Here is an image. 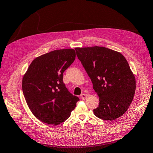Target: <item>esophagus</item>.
Returning a JSON list of instances; mask_svg holds the SVG:
<instances>
[{
  "instance_id": "esophagus-1",
  "label": "esophagus",
  "mask_w": 153,
  "mask_h": 153,
  "mask_svg": "<svg viewBox=\"0 0 153 153\" xmlns=\"http://www.w3.org/2000/svg\"><path fill=\"white\" fill-rule=\"evenodd\" d=\"M86 97H87V95L85 94H82L81 95V98L82 99V100H85V99L86 98Z\"/></svg>"
}]
</instances>
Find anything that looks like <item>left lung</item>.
<instances>
[{
  "instance_id": "8db88e82",
  "label": "left lung",
  "mask_w": 153,
  "mask_h": 153,
  "mask_svg": "<svg viewBox=\"0 0 153 153\" xmlns=\"http://www.w3.org/2000/svg\"><path fill=\"white\" fill-rule=\"evenodd\" d=\"M75 49L99 97L94 115L106 120L121 117L128 109L136 90V79L125 56L99 46Z\"/></svg>"
}]
</instances>
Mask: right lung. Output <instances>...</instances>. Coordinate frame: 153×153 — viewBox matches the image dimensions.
<instances>
[{"mask_svg": "<svg viewBox=\"0 0 153 153\" xmlns=\"http://www.w3.org/2000/svg\"><path fill=\"white\" fill-rule=\"evenodd\" d=\"M76 59L73 49L55 50L36 58L22 81L25 98L31 112L41 121L57 125L70 117L79 98L63 82V73Z\"/></svg>", "mask_w": 153, "mask_h": 153, "instance_id": "1", "label": "right lung"}]
</instances>
